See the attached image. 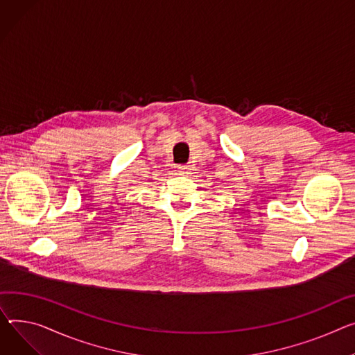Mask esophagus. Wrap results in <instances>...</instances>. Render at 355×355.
<instances>
[{"label":"esophagus","mask_w":355,"mask_h":355,"mask_svg":"<svg viewBox=\"0 0 355 355\" xmlns=\"http://www.w3.org/2000/svg\"><path fill=\"white\" fill-rule=\"evenodd\" d=\"M177 171H178V174H180V175H188V174H190L191 168L188 167V165H178V167H177Z\"/></svg>","instance_id":"obj_1"}]
</instances>
